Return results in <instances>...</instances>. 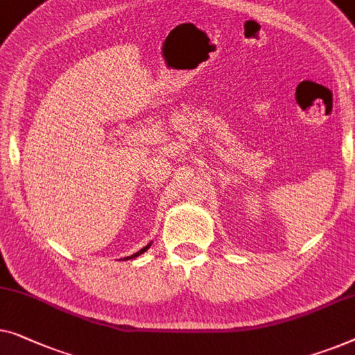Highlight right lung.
I'll list each match as a JSON object with an SVG mask.
<instances>
[{
  "label": "right lung",
  "mask_w": 355,
  "mask_h": 355,
  "mask_svg": "<svg viewBox=\"0 0 355 355\" xmlns=\"http://www.w3.org/2000/svg\"><path fill=\"white\" fill-rule=\"evenodd\" d=\"M148 248H150V243H148L147 246H144V248H142V250H139V251H137V253H135V254H131V256H128V258H125V259H132V258H137V256H139V254H142V253H146V251H147Z\"/></svg>",
  "instance_id": "1"
}]
</instances>
